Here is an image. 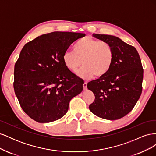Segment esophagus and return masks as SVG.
I'll return each mask as SVG.
<instances>
[{
    "mask_svg": "<svg viewBox=\"0 0 156 156\" xmlns=\"http://www.w3.org/2000/svg\"><path fill=\"white\" fill-rule=\"evenodd\" d=\"M83 89H84V90H85L87 89V82H84L83 83Z\"/></svg>",
    "mask_w": 156,
    "mask_h": 156,
    "instance_id": "34e87169",
    "label": "esophagus"
}]
</instances>
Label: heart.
<instances>
[{
	"label": "heart",
	"instance_id": "b5f03b06",
	"mask_svg": "<svg viewBox=\"0 0 156 156\" xmlns=\"http://www.w3.org/2000/svg\"><path fill=\"white\" fill-rule=\"evenodd\" d=\"M112 46L104 41L91 37L79 40L73 46V51H66L62 55L63 62L69 70L77 72L84 66L77 75L83 79L104 76L111 69L114 61Z\"/></svg>",
	"mask_w": 156,
	"mask_h": 156
}]
</instances>
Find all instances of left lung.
Segmentation results:
<instances>
[{
	"mask_svg": "<svg viewBox=\"0 0 156 156\" xmlns=\"http://www.w3.org/2000/svg\"><path fill=\"white\" fill-rule=\"evenodd\" d=\"M93 36L109 44L115 56L109 72L87 84L95 96L89 108L102 119H120L133 109L142 93L143 68L140 56L133 46L119 37L99 34Z\"/></svg>",
	"mask_w": 156,
	"mask_h": 156,
	"instance_id": "obj_1",
	"label": "left lung"
}]
</instances>
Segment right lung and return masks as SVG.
<instances>
[{
  "label": "right lung",
  "mask_w": 156,
  "mask_h": 156,
  "mask_svg": "<svg viewBox=\"0 0 156 156\" xmlns=\"http://www.w3.org/2000/svg\"><path fill=\"white\" fill-rule=\"evenodd\" d=\"M84 33L53 32L25 45L14 67L13 88L26 114L40 123L57 120L83 90L84 82L69 70L62 55Z\"/></svg>",
  "instance_id": "add662e5"
}]
</instances>
